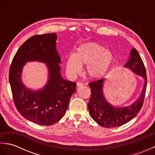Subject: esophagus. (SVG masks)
Returning a JSON list of instances; mask_svg holds the SVG:
<instances>
[{"label":"esophagus","mask_w":155,"mask_h":155,"mask_svg":"<svg viewBox=\"0 0 155 155\" xmlns=\"http://www.w3.org/2000/svg\"><path fill=\"white\" fill-rule=\"evenodd\" d=\"M82 85H83V83H81V82H78V83H77V87H81Z\"/></svg>","instance_id":"obj_1"}]
</instances>
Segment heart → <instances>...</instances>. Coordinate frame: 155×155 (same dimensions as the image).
<instances>
[{"label": "heart", "mask_w": 155, "mask_h": 155, "mask_svg": "<svg viewBox=\"0 0 155 155\" xmlns=\"http://www.w3.org/2000/svg\"><path fill=\"white\" fill-rule=\"evenodd\" d=\"M114 55L110 50L96 42L81 45L76 53L68 56L66 68L69 74L75 76L79 74L82 65H87V73L91 78L103 77L111 67Z\"/></svg>", "instance_id": "heart-1"}]
</instances>
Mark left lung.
<instances>
[{
  "mask_svg": "<svg viewBox=\"0 0 155 155\" xmlns=\"http://www.w3.org/2000/svg\"><path fill=\"white\" fill-rule=\"evenodd\" d=\"M124 67L130 69L144 79L140 95L129 106L116 107L108 103L103 90L104 78L88 84L91 88V95L88 104L89 114L96 123L103 127L113 128L126 124L137 116L143 107L147 89V73L140 54L134 48L131 49L129 58Z\"/></svg>",
  "mask_w": 155,
  "mask_h": 155,
  "instance_id": "obj_1",
  "label": "left lung"
}]
</instances>
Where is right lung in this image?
I'll return each instance as SVG.
<instances>
[{
	"instance_id": "add662e5",
	"label": "right lung",
	"mask_w": 155,
	"mask_h": 155,
	"mask_svg": "<svg viewBox=\"0 0 155 155\" xmlns=\"http://www.w3.org/2000/svg\"><path fill=\"white\" fill-rule=\"evenodd\" d=\"M57 38L55 33L32 36L18 48L10 67L9 82L16 109L26 119L40 125H51L61 119L77 90V83L61 75ZM31 61L44 62L48 68V83L41 90L28 89L21 82L22 68Z\"/></svg>"
}]
</instances>
